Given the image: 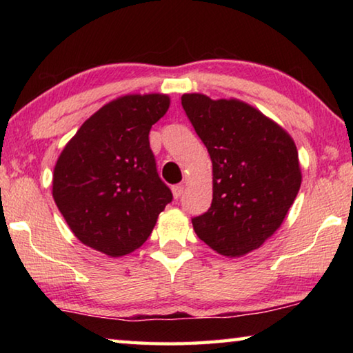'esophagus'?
Instances as JSON below:
<instances>
[{
    "label": "esophagus",
    "mask_w": 353,
    "mask_h": 353,
    "mask_svg": "<svg viewBox=\"0 0 353 353\" xmlns=\"http://www.w3.org/2000/svg\"><path fill=\"white\" fill-rule=\"evenodd\" d=\"M171 191H172V196H174V199L181 198L183 193V185H174V187L171 188Z\"/></svg>",
    "instance_id": "obj_1"
}]
</instances>
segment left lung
<instances>
[{
    "mask_svg": "<svg viewBox=\"0 0 353 353\" xmlns=\"http://www.w3.org/2000/svg\"><path fill=\"white\" fill-rule=\"evenodd\" d=\"M182 107L213 166L212 207L191 219L194 232L224 256L252 252L276 234L301 188L294 140L240 99L185 93Z\"/></svg>",
    "mask_w": 353,
    "mask_h": 353,
    "instance_id": "1",
    "label": "left lung"
}]
</instances>
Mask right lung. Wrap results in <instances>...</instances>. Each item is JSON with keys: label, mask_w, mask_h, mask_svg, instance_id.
Masks as SVG:
<instances>
[{"label": "right lung", "mask_w": 353, "mask_h": 353, "mask_svg": "<svg viewBox=\"0 0 353 353\" xmlns=\"http://www.w3.org/2000/svg\"><path fill=\"white\" fill-rule=\"evenodd\" d=\"M163 93L124 94L83 121L52 172V198L74 236L109 256L134 252L172 199L149 148L170 109Z\"/></svg>", "instance_id": "obj_1"}]
</instances>
